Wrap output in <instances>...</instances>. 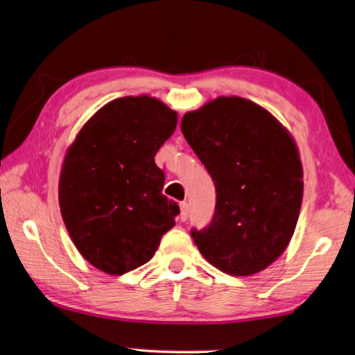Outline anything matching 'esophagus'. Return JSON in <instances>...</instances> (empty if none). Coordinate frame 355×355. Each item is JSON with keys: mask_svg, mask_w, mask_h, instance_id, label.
<instances>
[{"mask_svg": "<svg viewBox=\"0 0 355 355\" xmlns=\"http://www.w3.org/2000/svg\"><path fill=\"white\" fill-rule=\"evenodd\" d=\"M188 217H189V205H188V202L180 203V220L186 222V220H188Z\"/></svg>", "mask_w": 355, "mask_h": 355, "instance_id": "34e87169", "label": "esophagus"}]
</instances>
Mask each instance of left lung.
<instances>
[{"label":"left lung","mask_w":355,"mask_h":355,"mask_svg":"<svg viewBox=\"0 0 355 355\" xmlns=\"http://www.w3.org/2000/svg\"><path fill=\"white\" fill-rule=\"evenodd\" d=\"M182 132L217 192L211 223L191 230L198 251L223 273L262 272L284 253L301 209L302 166L292 135L239 96L188 112Z\"/></svg>","instance_id":"8db88e82"}]
</instances>
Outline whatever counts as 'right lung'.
Masks as SVG:
<instances>
[{"instance_id": "right-lung-1", "label": "right lung", "mask_w": 355, "mask_h": 355, "mask_svg": "<svg viewBox=\"0 0 355 355\" xmlns=\"http://www.w3.org/2000/svg\"><path fill=\"white\" fill-rule=\"evenodd\" d=\"M177 113L150 96L108 102L67 150L59 180L62 218L93 267L124 275L149 262L175 225L178 205L161 194L155 155L175 132Z\"/></svg>"}]
</instances>
